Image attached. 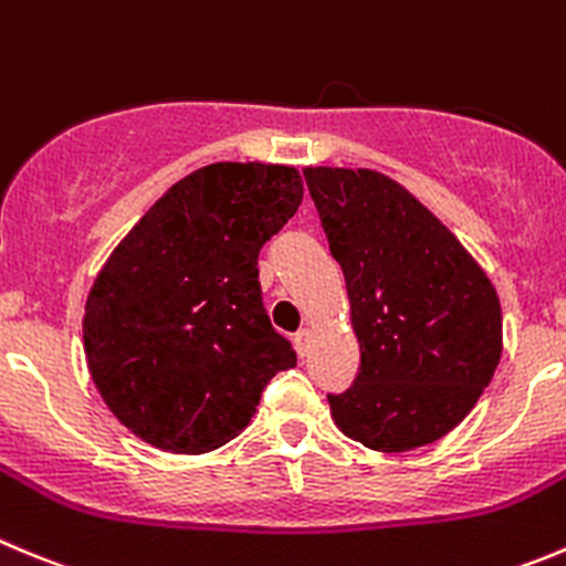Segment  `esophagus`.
I'll use <instances>...</instances> for the list:
<instances>
[{
  "label": "esophagus",
  "instance_id": "esophagus-1",
  "mask_svg": "<svg viewBox=\"0 0 566 566\" xmlns=\"http://www.w3.org/2000/svg\"><path fill=\"white\" fill-rule=\"evenodd\" d=\"M310 343H312L310 328H301V332L293 337V345H295V350H298V356L310 354Z\"/></svg>",
  "mask_w": 566,
  "mask_h": 566
}]
</instances>
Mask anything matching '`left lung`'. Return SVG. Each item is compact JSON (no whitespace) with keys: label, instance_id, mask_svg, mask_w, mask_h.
<instances>
[{"label":"left lung","instance_id":"left-lung-1","mask_svg":"<svg viewBox=\"0 0 566 566\" xmlns=\"http://www.w3.org/2000/svg\"><path fill=\"white\" fill-rule=\"evenodd\" d=\"M348 290L361 365L328 395L332 420L370 451L403 453L453 431L503 354L495 284L403 185L370 168H304Z\"/></svg>","mask_w":566,"mask_h":566}]
</instances>
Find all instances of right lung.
I'll return each mask as SVG.
<instances>
[{"label":"right lung","instance_id":"add662e5","mask_svg":"<svg viewBox=\"0 0 566 566\" xmlns=\"http://www.w3.org/2000/svg\"><path fill=\"white\" fill-rule=\"evenodd\" d=\"M301 196L293 166L212 163L115 245L87 293L82 343L98 395L132 434L168 453L216 451L295 365L262 310L256 256Z\"/></svg>","mask_w":566,"mask_h":566}]
</instances>
